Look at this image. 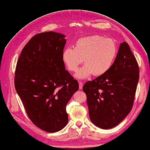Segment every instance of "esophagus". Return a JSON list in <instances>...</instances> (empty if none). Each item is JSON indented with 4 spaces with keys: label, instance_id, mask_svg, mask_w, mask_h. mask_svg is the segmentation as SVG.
Here are the masks:
<instances>
[{
    "label": "esophagus",
    "instance_id": "obj_1",
    "mask_svg": "<svg viewBox=\"0 0 150 150\" xmlns=\"http://www.w3.org/2000/svg\"><path fill=\"white\" fill-rule=\"evenodd\" d=\"M79 89H82L83 86V83L81 81H79Z\"/></svg>",
    "mask_w": 150,
    "mask_h": 150
}]
</instances>
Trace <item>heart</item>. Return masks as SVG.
Returning a JSON list of instances; mask_svg holds the SVG:
<instances>
[{
  "label": "heart",
  "instance_id": "obj_1",
  "mask_svg": "<svg viewBox=\"0 0 150 150\" xmlns=\"http://www.w3.org/2000/svg\"><path fill=\"white\" fill-rule=\"evenodd\" d=\"M117 52L113 41L95 35L81 38L74 48L65 49L62 59L71 72L76 71L83 61L85 64L76 74L77 78L83 79L93 74L99 76L107 74L113 66Z\"/></svg>",
  "mask_w": 150,
  "mask_h": 150
}]
</instances>
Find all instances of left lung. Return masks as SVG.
<instances>
[{"label": "left lung", "mask_w": 150, "mask_h": 150, "mask_svg": "<svg viewBox=\"0 0 150 150\" xmlns=\"http://www.w3.org/2000/svg\"><path fill=\"white\" fill-rule=\"evenodd\" d=\"M139 80V67L129 45L124 42L112 68L84 84L90 120L103 129L120 124L131 112Z\"/></svg>", "instance_id": "obj_1"}]
</instances>
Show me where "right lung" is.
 <instances>
[{"label":"right lung","mask_w":150,"mask_h":150,"mask_svg":"<svg viewBox=\"0 0 150 150\" xmlns=\"http://www.w3.org/2000/svg\"><path fill=\"white\" fill-rule=\"evenodd\" d=\"M65 37L52 31L36 34L22 50L15 69V87L29 118L48 132L67 125L66 105L79 88L65 69Z\"/></svg>","instance_id":"obj_1"}]
</instances>
